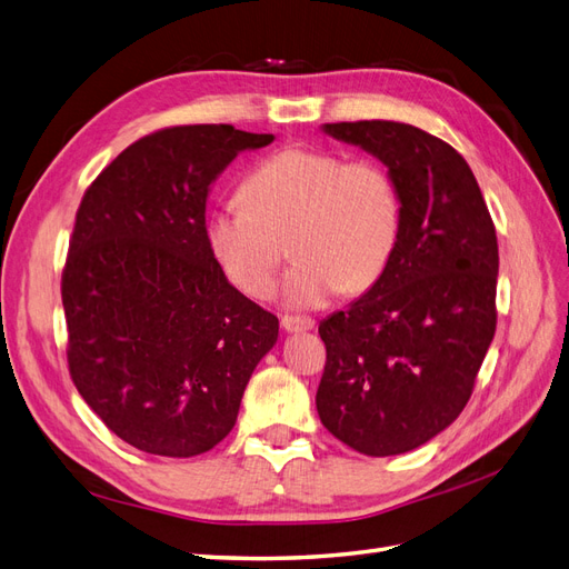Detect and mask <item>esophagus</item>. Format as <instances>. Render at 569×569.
Wrapping results in <instances>:
<instances>
[{
  "mask_svg": "<svg viewBox=\"0 0 569 569\" xmlns=\"http://www.w3.org/2000/svg\"><path fill=\"white\" fill-rule=\"evenodd\" d=\"M280 325H282V330H287V332H303V330H313L316 320L299 318V316H282Z\"/></svg>",
  "mask_w": 569,
  "mask_h": 569,
  "instance_id": "obj_1",
  "label": "esophagus"
}]
</instances>
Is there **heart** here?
Wrapping results in <instances>:
<instances>
[{
    "instance_id": "obj_1",
    "label": "heart",
    "mask_w": 569,
    "mask_h": 569,
    "mask_svg": "<svg viewBox=\"0 0 569 569\" xmlns=\"http://www.w3.org/2000/svg\"><path fill=\"white\" fill-rule=\"evenodd\" d=\"M242 201L206 218V239L232 287L266 299L291 237L282 282L289 306L316 308L337 291L358 295L382 278L399 247L403 201L389 170L370 159L316 147H284L258 161Z\"/></svg>"
}]
</instances>
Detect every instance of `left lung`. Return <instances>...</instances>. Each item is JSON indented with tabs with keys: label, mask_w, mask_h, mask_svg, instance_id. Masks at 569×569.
I'll use <instances>...</instances> for the list:
<instances>
[{
	"label": "left lung",
	"mask_w": 569,
	"mask_h": 569,
	"mask_svg": "<svg viewBox=\"0 0 569 569\" xmlns=\"http://www.w3.org/2000/svg\"><path fill=\"white\" fill-rule=\"evenodd\" d=\"M325 132L389 168L403 226L382 278L318 327L327 349L318 416L358 453L399 456L470 401L496 332V228L468 161L439 137L393 120Z\"/></svg>",
	"instance_id": "left-lung-1"
}]
</instances>
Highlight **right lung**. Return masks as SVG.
<instances>
[{
	"label": "right lung",
	"instance_id": "obj_1",
	"mask_svg": "<svg viewBox=\"0 0 569 569\" xmlns=\"http://www.w3.org/2000/svg\"><path fill=\"white\" fill-rule=\"evenodd\" d=\"M272 134L176 126L84 189L61 274L68 372L116 437L168 458L230 435L280 322L237 291L206 239L211 182Z\"/></svg>",
	"mask_w": 569,
	"mask_h": 569
}]
</instances>
